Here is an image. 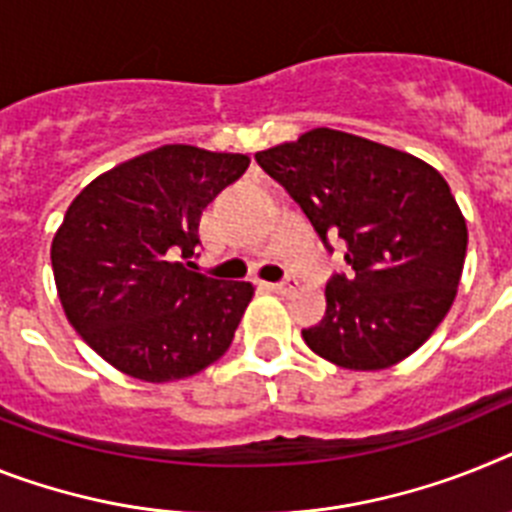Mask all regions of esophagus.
Listing matches in <instances>:
<instances>
[{"instance_id": "obj_1", "label": "esophagus", "mask_w": 512, "mask_h": 512, "mask_svg": "<svg viewBox=\"0 0 512 512\" xmlns=\"http://www.w3.org/2000/svg\"><path fill=\"white\" fill-rule=\"evenodd\" d=\"M268 289L276 291V294H294V291L299 289V281H296V278H286V281L281 283H270Z\"/></svg>"}]
</instances>
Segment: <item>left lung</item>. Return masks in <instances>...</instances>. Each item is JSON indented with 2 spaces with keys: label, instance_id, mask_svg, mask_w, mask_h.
I'll list each match as a JSON object with an SVG mask.
<instances>
[{
  "label": "left lung",
  "instance_id": "1",
  "mask_svg": "<svg viewBox=\"0 0 512 512\" xmlns=\"http://www.w3.org/2000/svg\"><path fill=\"white\" fill-rule=\"evenodd\" d=\"M354 278L333 276L325 317L302 338L343 369H388L437 330L461 283L468 229L448 182L422 158L341 130L255 153Z\"/></svg>",
  "mask_w": 512,
  "mask_h": 512
}]
</instances>
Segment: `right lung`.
<instances>
[{
  "instance_id": "obj_1",
  "label": "right lung",
  "mask_w": 512,
  "mask_h": 512,
  "mask_svg": "<svg viewBox=\"0 0 512 512\" xmlns=\"http://www.w3.org/2000/svg\"><path fill=\"white\" fill-rule=\"evenodd\" d=\"M242 153L161 145L75 197L51 242L59 302L90 349L124 375L174 382L218 362L255 296L197 273L205 205L247 171Z\"/></svg>"
}]
</instances>
